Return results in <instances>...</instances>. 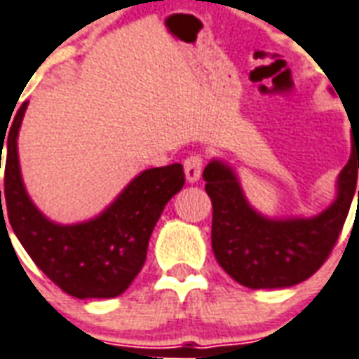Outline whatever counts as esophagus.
Masks as SVG:
<instances>
[{
  "label": "esophagus",
  "mask_w": 359,
  "mask_h": 359,
  "mask_svg": "<svg viewBox=\"0 0 359 359\" xmlns=\"http://www.w3.org/2000/svg\"><path fill=\"white\" fill-rule=\"evenodd\" d=\"M202 175V155H190L184 159V177L188 182H198Z\"/></svg>",
  "instance_id": "obj_1"
}]
</instances>
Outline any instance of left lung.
Masks as SVG:
<instances>
[{
    "mask_svg": "<svg viewBox=\"0 0 359 359\" xmlns=\"http://www.w3.org/2000/svg\"><path fill=\"white\" fill-rule=\"evenodd\" d=\"M352 154L337 180V198L311 217H268L257 212L227 163L205 165V192L212 200V249L219 266L250 290L290 287L313 276L342 231L355 194L359 130L352 128ZM359 208V190H358Z\"/></svg>",
    "mask_w": 359,
    "mask_h": 359,
    "instance_id": "8db88e82",
    "label": "left lung"
}]
</instances>
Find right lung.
<instances>
[{
	"mask_svg": "<svg viewBox=\"0 0 359 359\" xmlns=\"http://www.w3.org/2000/svg\"><path fill=\"white\" fill-rule=\"evenodd\" d=\"M27 104L22 102L7 132L0 130V161L7 149L0 223H5V212L34 264L66 293L77 299L116 297L140 274L163 208L184 187L182 165L142 171L93 219L72 225L52 222L34 205L22 182L17 137Z\"/></svg>",
	"mask_w": 359,
	"mask_h": 359,
	"instance_id": "1",
	"label": "right lung"
}]
</instances>
